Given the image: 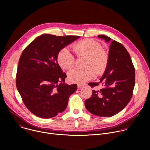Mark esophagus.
<instances>
[{
	"label": "esophagus",
	"instance_id": "34e87169",
	"mask_svg": "<svg viewBox=\"0 0 150 150\" xmlns=\"http://www.w3.org/2000/svg\"><path fill=\"white\" fill-rule=\"evenodd\" d=\"M83 87V84H80V83L78 84V88H82Z\"/></svg>",
	"mask_w": 150,
	"mask_h": 150
}]
</instances>
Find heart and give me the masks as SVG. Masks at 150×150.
<instances>
[{
  "instance_id": "b5f03b06",
  "label": "heart",
  "mask_w": 150,
  "mask_h": 150,
  "mask_svg": "<svg viewBox=\"0 0 150 150\" xmlns=\"http://www.w3.org/2000/svg\"><path fill=\"white\" fill-rule=\"evenodd\" d=\"M72 47L78 56H87V59L83 64L85 68H75L69 72L68 76L69 81L82 83L91 79L96 73L100 76L104 72L109 57L98 41L85 39L76 42ZM57 61L62 68L69 70L75 65V58L68 49L63 48L58 53Z\"/></svg>"
}]
</instances>
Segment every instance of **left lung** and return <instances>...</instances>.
Returning a JSON list of instances; mask_svg holds the SVG:
<instances>
[{
	"label": "left lung",
	"mask_w": 150,
	"mask_h": 150,
	"mask_svg": "<svg viewBox=\"0 0 150 150\" xmlns=\"http://www.w3.org/2000/svg\"><path fill=\"white\" fill-rule=\"evenodd\" d=\"M98 37L110 42L108 66L98 82H90L96 87L91 97L85 100V108L91 113L110 117L123 110L131 100L135 82V71L131 56L125 47L111 38Z\"/></svg>",
	"instance_id": "obj_1"
}]
</instances>
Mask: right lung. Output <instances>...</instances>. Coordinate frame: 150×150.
<instances>
[{"label":"right lung","instance_id":"obj_1","mask_svg":"<svg viewBox=\"0 0 150 150\" xmlns=\"http://www.w3.org/2000/svg\"><path fill=\"white\" fill-rule=\"evenodd\" d=\"M79 36L48 34L36 38L19 58L16 85L27 108L35 116L48 119L62 113L77 85L65 83L67 75L57 63L59 52Z\"/></svg>","mask_w":150,"mask_h":150}]
</instances>
